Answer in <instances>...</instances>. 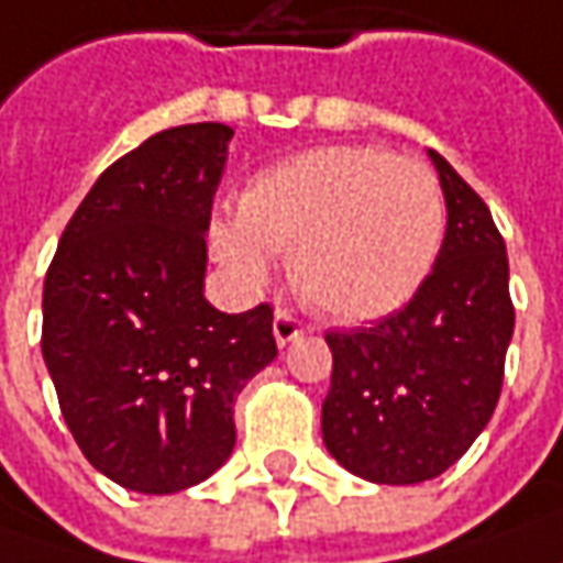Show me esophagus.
I'll list each match as a JSON object with an SVG mask.
<instances>
[{
	"mask_svg": "<svg viewBox=\"0 0 563 563\" xmlns=\"http://www.w3.org/2000/svg\"><path fill=\"white\" fill-rule=\"evenodd\" d=\"M301 333H305V330H301L299 320L292 318L289 311H277V314H274V340H277L280 349H286L292 340H299Z\"/></svg>",
	"mask_w": 563,
	"mask_h": 563,
	"instance_id": "34e87169",
	"label": "esophagus"
}]
</instances>
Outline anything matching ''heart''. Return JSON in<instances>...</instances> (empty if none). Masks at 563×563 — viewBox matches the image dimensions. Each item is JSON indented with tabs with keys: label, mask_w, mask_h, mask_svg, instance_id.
I'll use <instances>...</instances> for the list:
<instances>
[{
	"label": "heart",
	"mask_w": 563,
	"mask_h": 563,
	"mask_svg": "<svg viewBox=\"0 0 563 563\" xmlns=\"http://www.w3.org/2000/svg\"><path fill=\"white\" fill-rule=\"evenodd\" d=\"M445 230L430 167L379 146L301 152L245 186L236 218L211 223V249L255 289L289 255L305 301L340 320L398 311L427 280Z\"/></svg>",
	"instance_id": "1"
}]
</instances>
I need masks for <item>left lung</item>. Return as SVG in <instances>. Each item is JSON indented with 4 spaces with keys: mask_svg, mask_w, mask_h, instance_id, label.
I'll return each instance as SVG.
<instances>
[{
    "mask_svg": "<svg viewBox=\"0 0 563 563\" xmlns=\"http://www.w3.org/2000/svg\"><path fill=\"white\" fill-rule=\"evenodd\" d=\"M445 240L430 277L396 314L327 333V452L349 474L411 486L445 474L486 430L505 377L514 305L508 252L486 202L439 152Z\"/></svg>",
    "mask_w": 563,
    "mask_h": 563,
    "instance_id": "obj_1",
    "label": "left lung"
}]
</instances>
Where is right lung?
<instances>
[{"instance_id":"right-lung-1","label":"right lung","mask_w":563,"mask_h":563,"mask_svg":"<svg viewBox=\"0 0 563 563\" xmlns=\"http://www.w3.org/2000/svg\"><path fill=\"white\" fill-rule=\"evenodd\" d=\"M233 126L148 136L92 184L43 286V361L87 461L170 495L223 467L233 405L277 358L274 311L205 299L208 221Z\"/></svg>"}]
</instances>
